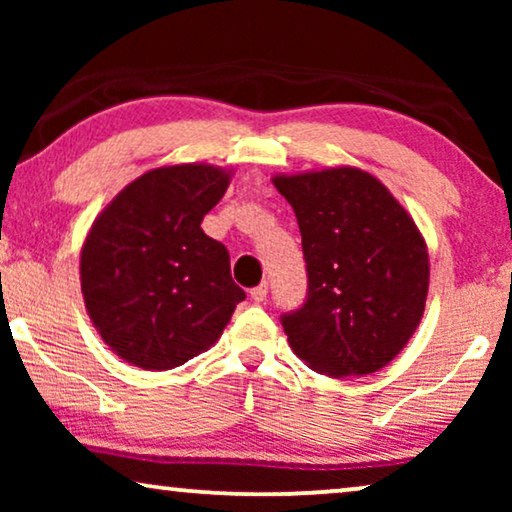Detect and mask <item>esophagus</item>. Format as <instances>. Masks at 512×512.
<instances>
[{
    "mask_svg": "<svg viewBox=\"0 0 512 512\" xmlns=\"http://www.w3.org/2000/svg\"><path fill=\"white\" fill-rule=\"evenodd\" d=\"M251 298L256 300V303H263L265 298H268V284H258V286H254V289H251Z\"/></svg>",
    "mask_w": 512,
    "mask_h": 512,
    "instance_id": "esophagus-1",
    "label": "esophagus"
}]
</instances>
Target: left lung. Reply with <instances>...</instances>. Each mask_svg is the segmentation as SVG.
Masks as SVG:
<instances>
[{"instance_id": "left-lung-1", "label": "left lung", "mask_w": 512, "mask_h": 512, "mask_svg": "<svg viewBox=\"0 0 512 512\" xmlns=\"http://www.w3.org/2000/svg\"><path fill=\"white\" fill-rule=\"evenodd\" d=\"M303 235L307 296L282 312L300 359L331 377L375 373L419 326L429 254L387 188L354 167L275 177Z\"/></svg>"}]
</instances>
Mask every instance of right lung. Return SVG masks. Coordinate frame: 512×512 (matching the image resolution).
Listing matches in <instances>:
<instances>
[{
    "label": "right lung",
    "mask_w": 512,
    "mask_h": 512,
    "mask_svg": "<svg viewBox=\"0 0 512 512\" xmlns=\"http://www.w3.org/2000/svg\"><path fill=\"white\" fill-rule=\"evenodd\" d=\"M212 165L142 174L97 216L81 251V291L102 340L132 366H184L221 338L247 298L230 254L200 228L228 188Z\"/></svg>",
    "instance_id": "right-lung-1"
}]
</instances>
